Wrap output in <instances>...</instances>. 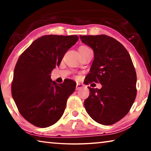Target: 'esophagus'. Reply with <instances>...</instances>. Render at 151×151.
Returning a JSON list of instances; mask_svg holds the SVG:
<instances>
[{
	"label": "esophagus",
	"instance_id": "obj_1",
	"mask_svg": "<svg viewBox=\"0 0 151 151\" xmlns=\"http://www.w3.org/2000/svg\"><path fill=\"white\" fill-rule=\"evenodd\" d=\"M84 86V85L82 83H76V90H79V89L82 88Z\"/></svg>",
	"mask_w": 151,
	"mask_h": 151
}]
</instances>
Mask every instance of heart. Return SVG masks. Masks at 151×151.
Returning <instances> with one entry per match:
<instances>
[{
  "label": "heart",
  "mask_w": 151,
  "mask_h": 151,
  "mask_svg": "<svg viewBox=\"0 0 151 151\" xmlns=\"http://www.w3.org/2000/svg\"><path fill=\"white\" fill-rule=\"evenodd\" d=\"M82 47V48H88V47H85V46H82V47Z\"/></svg>",
  "instance_id": "1"
}]
</instances>
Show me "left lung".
Masks as SVG:
<instances>
[{
  "instance_id": "8db88e82",
  "label": "left lung",
  "mask_w": 151,
  "mask_h": 151,
  "mask_svg": "<svg viewBox=\"0 0 151 151\" xmlns=\"http://www.w3.org/2000/svg\"><path fill=\"white\" fill-rule=\"evenodd\" d=\"M80 39L94 56L85 85H103L101 89L88 86L86 111L99 124H114L127 115L137 96V74L131 56L121 43L107 35H80Z\"/></svg>"
}]
</instances>
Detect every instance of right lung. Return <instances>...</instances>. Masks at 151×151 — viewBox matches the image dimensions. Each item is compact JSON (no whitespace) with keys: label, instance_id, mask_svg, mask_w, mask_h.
<instances>
[{"label":"right lung","instance_id":"1","mask_svg":"<svg viewBox=\"0 0 151 151\" xmlns=\"http://www.w3.org/2000/svg\"><path fill=\"white\" fill-rule=\"evenodd\" d=\"M78 40L76 35L42 36L32 42L17 61L12 96L20 114L36 127L56 123L63 116L68 96L75 91V81L67 79L57 84L50 74Z\"/></svg>","mask_w":151,"mask_h":151}]
</instances>
